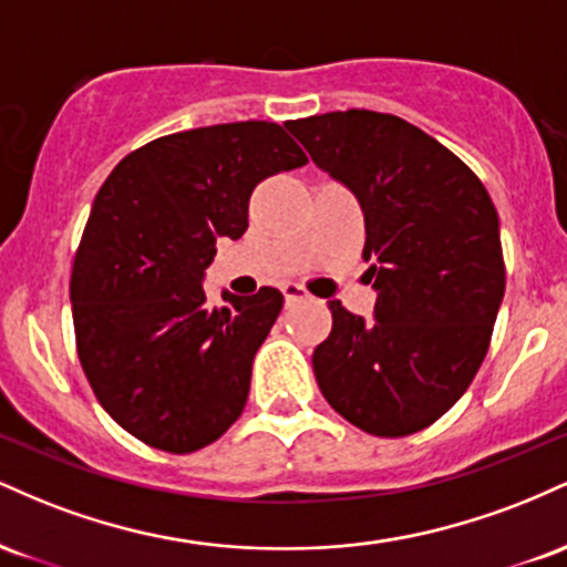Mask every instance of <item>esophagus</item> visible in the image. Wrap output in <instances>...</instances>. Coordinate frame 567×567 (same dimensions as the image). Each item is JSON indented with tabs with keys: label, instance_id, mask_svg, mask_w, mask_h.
<instances>
[{
	"label": "esophagus",
	"instance_id": "34e87169",
	"mask_svg": "<svg viewBox=\"0 0 567 567\" xmlns=\"http://www.w3.org/2000/svg\"><path fill=\"white\" fill-rule=\"evenodd\" d=\"M282 296H285V303H296V301H303V298H309V292H306V288H301V285L296 282H288L282 285Z\"/></svg>",
	"mask_w": 567,
	"mask_h": 567
}]
</instances>
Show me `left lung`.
I'll list each match as a JSON object with an SVG mask.
<instances>
[{"instance_id":"left-lung-1","label":"left lung","mask_w":567,"mask_h":567,"mask_svg":"<svg viewBox=\"0 0 567 567\" xmlns=\"http://www.w3.org/2000/svg\"><path fill=\"white\" fill-rule=\"evenodd\" d=\"M311 159L357 194L375 320L330 301L317 383L373 437H408L451 410L491 347L506 269L498 213L451 148L394 114L349 109L290 122Z\"/></svg>"}]
</instances>
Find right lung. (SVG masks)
Returning <instances> with one entry per match:
<instances>
[{
	"label": "right lung",
	"mask_w": 567,
	"mask_h": 567,
	"mask_svg": "<svg viewBox=\"0 0 567 567\" xmlns=\"http://www.w3.org/2000/svg\"><path fill=\"white\" fill-rule=\"evenodd\" d=\"M306 162L277 122H229L162 135L101 186L71 266V315L95 400L135 440L194 453L243 415L282 292L210 306L202 277L218 237L245 234L252 188Z\"/></svg>",
	"instance_id": "obj_1"
}]
</instances>
